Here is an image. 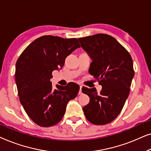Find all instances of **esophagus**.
I'll return each instance as SVG.
<instances>
[{
	"mask_svg": "<svg viewBox=\"0 0 151 151\" xmlns=\"http://www.w3.org/2000/svg\"><path fill=\"white\" fill-rule=\"evenodd\" d=\"M82 85H81V84H80V91H79V95H81L82 93Z\"/></svg>",
	"mask_w": 151,
	"mask_h": 151,
	"instance_id": "esophagus-1",
	"label": "esophagus"
}]
</instances>
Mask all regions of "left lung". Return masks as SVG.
<instances>
[{
	"label": "left lung",
	"mask_w": 151,
	"mask_h": 151,
	"mask_svg": "<svg viewBox=\"0 0 151 151\" xmlns=\"http://www.w3.org/2000/svg\"><path fill=\"white\" fill-rule=\"evenodd\" d=\"M78 40L92 60L90 74L102 86L100 93L96 88L82 87V93L90 98L82 110L91 123L106 124L118 116L129 97L134 77L133 60L127 49L109 35L98 34Z\"/></svg>",
	"instance_id": "8db88e82"
}]
</instances>
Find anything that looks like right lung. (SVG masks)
Here are the masks:
<instances>
[{"label":"right lung","mask_w":151,"mask_h":151,"mask_svg":"<svg viewBox=\"0 0 151 151\" xmlns=\"http://www.w3.org/2000/svg\"><path fill=\"white\" fill-rule=\"evenodd\" d=\"M80 45L76 38L44 36L31 43L18 58L15 79L20 102L36 124L49 127L56 124L65 114L69 100L77 96L80 86L51 84L52 72L62 69L67 55Z\"/></svg>","instance_id":"obj_1"}]
</instances>
